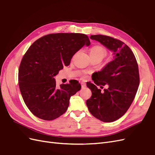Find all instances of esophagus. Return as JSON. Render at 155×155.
Segmentation results:
<instances>
[{"instance_id": "34e87169", "label": "esophagus", "mask_w": 155, "mask_h": 155, "mask_svg": "<svg viewBox=\"0 0 155 155\" xmlns=\"http://www.w3.org/2000/svg\"><path fill=\"white\" fill-rule=\"evenodd\" d=\"M81 85L82 88H84V87H86V83H85V82H84V81H81Z\"/></svg>"}]
</instances>
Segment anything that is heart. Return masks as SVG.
Wrapping results in <instances>:
<instances>
[{
  "label": "heart",
  "mask_w": 155,
  "mask_h": 155,
  "mask_svg": "<svg viewBox=\"0 0 155 155\" xmlns=\"http://www.w3.org/2000/svg\"><path fill=\"white\" fill-rule=\"evenodd\" d=\"M105 55L106 50L102 46H94L90 50V55L93 56V57H100L101 58H104Z\"/></svg>",
  "instance_id": "obj_1"
}]
</instances>
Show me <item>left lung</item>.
<instances>
[{"mask_svg": "<svg viewBox=\"0 0 155 155\" xmlns=\"http://www.w3.org/2000/svg\"><path fill=\"white\" fill-rule=\"evenodd\" d=\"M90 38L112 51L114 58L101 71L95 72L94 83H87L92 96L86 101L91 113L104 122H112L121 118L133 101L140 84L138 66L133 52L122 41L112 37L91 35ZM107 84L104 93L97 88Z\"/></svg>", "mask_w": 155, "mask_h": 155, "instance_id": "left-lung-1", "label": "left lung"}]
</instances>
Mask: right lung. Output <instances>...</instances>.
Instances as JSON below:
<instances>
[{
  "mask_svg": "<svg viewBox=\"0 0 155 155\" xmlns=\"http://www.w3.org/2000/svg\"><path fill=\"white\" fill-rule=\"evenodd\" d=\"M91 45L87 35L75 33L51 34L35 41L23 56L18 70V85L31 113L45 120L63 114L70 98L81 89L78 81L57 87L54 76L68 66L73 55Z\"/></svg>",
  "mask_w": 155,
  "mask_h": 155,
  "instance_id": "add662e5",
  "label": "right lung"
}]
</instances>
